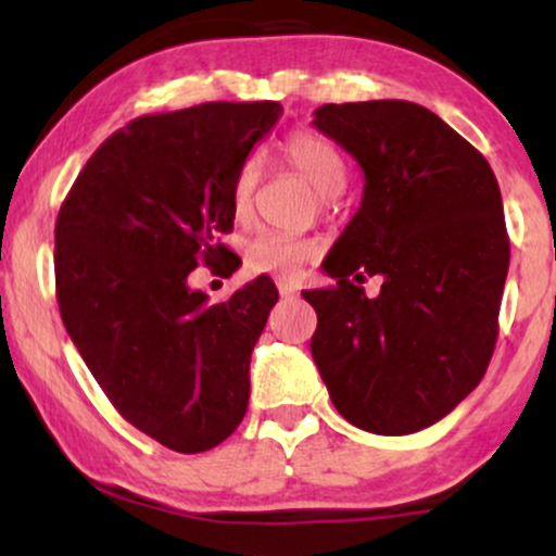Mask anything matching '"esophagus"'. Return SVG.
Listing matches in <instances>:
<instances>
[{"label":"esophagus","mask_w":556,"mask_h":556,"mask_svg":"<svg viewBox=\"0 0 556 556\" xmlns=\"http://www.w3.org/2000/svg\"><path fill=\"white\" fill-rule=\"evenodd\" d=\"M277 290H279V295H282V298H292L300 290V287L292 282V279H279Z\"/></svg>","instance_id":"34e87169"}]
</instances>
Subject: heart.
Listing matches in <instances>:
<instances>
[{"label": "heart", "instance_id": "b5f03b06", "mask_svg": "<svg viewBox=\"0 0 556 556\" xmlns=\"http://www.w3.org/2000/svg\"><path fill=\"white\" fill-rule=\"evenodd\" d=\"M285 159L305 177L321 198L340 195L348 185V164L334 143L318 132L300 130L292 132L282 146ZM261 180V159L248 156L235 172L229 203H232L235 219H248L253 212V193ZM321 251L318 240L295 238L285 232H264L248 242L245 266L256 274H279V277H295Z\"/></svg>", "mask_w": 556, "mask_h": 556}]
</instances>
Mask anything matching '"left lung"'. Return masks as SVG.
<instances>
[{"label":"left lung","mask_w":556,"mask_h":556,"mask_svg":"<svg viewBox=\"0 0 556 556\" xmlns=\"http://www.w3.org/2000/svg\"><path fill=\"white\" fill-rule=\"evenodd\" d=\"M314 125L361 164L358 214L305 290L311 353L342 418L381 437L442 420L486 374L509 238L481 151L413 101L324 104ZM382 279L379 296L359 285Z\"/></svg>","instance_id":"obj_1"}]
</instances>
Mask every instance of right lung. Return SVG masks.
I'll list each match as a JSON object with an SVG mask.
<instances>
[{
  "label": "right lung",
  "instance_id": "add662e5",
  "mask_svg": "<svg viewBox=\"0 0 556 556\" xmlns=\"http://www.w3.org/2000/svg\"><path fill=\"white\" fill-rule=\"evenodd\" d=\"M282 117L277 101L146 114L96 149L54 227L56 303L117 413L182 455L222 444L251 397V353L279 292L225 303L190 290L198 264L235 271V172Z\"/></svg>",
  "mask_w": 556,
  "mask_h": 556
}]
</instances>
